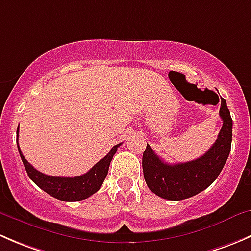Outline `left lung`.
<instances>
[{
	"label": "left lung",
	"mask_w": 251,
	"mask_h": 251,
	"mask_svg": "<svg viewBox=\"0 0 251 251\" xmlns=\"http://www.w3.org/2000/svg\"><path fill=\"white\" fill-rule=\"evenodd\" d=\"M220 116L224 124L216 142L196 160L171 165L161 160L147 144L142 168L147 186L153 193L169 201H182L201 193L217 178L231 151L233 126L224 98H221Z\"/></svg>",
	"instance_id": "left-lung-1"
}]
</instances>
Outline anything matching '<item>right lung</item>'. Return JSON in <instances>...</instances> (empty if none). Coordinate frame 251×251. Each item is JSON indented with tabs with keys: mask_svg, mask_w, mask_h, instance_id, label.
Segmentation results:
<instances>
[{
	"mask_svg": "<svg viewBox=\"0 0 251 251\" xmlns=\"http://www.w3.org/2000/svg\"><path fill=\"white\" fill-rule=\"evenodd\" d=\"M19 130V128H18ZM17 130V133H18ZM18 144V143H17ZM121 143L116 144L110 149L109 153L98 161L90 171L76 177H55L48 176L40 171H37L22 154V151L18 144L20 158L25 166L27 176L32 179V182L37 184L42 191H45L50 196L59 199L63 201H77L88 198L95 194L98 189L102 187L104 178L107 177L108 170H109L110 161L114 154L118 151V147Z\"/></svg>",
	"mask_w": 251,
	"mask_h": 251,
	"instance_id": "add662e5",
	"label": "right lung"
}]
</instances>
